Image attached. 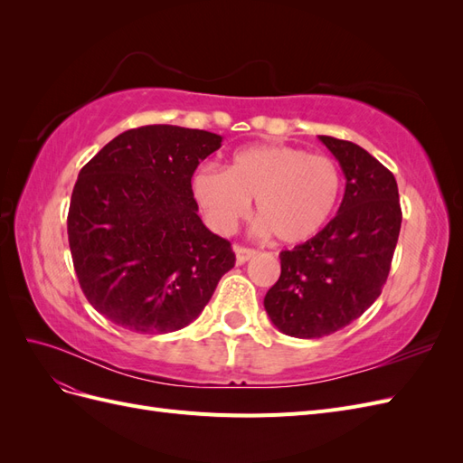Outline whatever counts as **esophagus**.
Here are the masks:
<instances>
[{"label":"esophagus","instance_id":"1","mask_svg":"<svg viewBox=\"0 0 463 463\" xmlns=\"http://www.w3.org/2000/svg\"><path fill=\"white\" fill-rule=\"evenodd\" d=\"M257 255L255 249H249V247H243V245H237L235 247V262L237 264H245L247 260H250Z\"/></svg>","mask_w":463,"mask_h":463}]
</instances>
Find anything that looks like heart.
Instances as JSON below:
<instances>
[{"label": "heart", "mask_w": 463, "mask_h": 463, "mask_svg": "<svg viewBox=\"0 0 463 463\" xmlns=\"http://www.w3.org/2000/svg\"><path fill=\"white\" fill-rule=\"evenodd\" d=\"M340 165L298 146L253 145L235 150L226 172L201 167L191 179L193 199L206 226L232 233L255 199L259 233L299 245L325 230L342 197Z\"/></svg>", "instance_id": "obj_1"}]
</instances>
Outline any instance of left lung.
Instances as JSON below:
<instances>
[{
  "mask_svg": "<svg viewBox=\"0 0 463 463\" xmlns=\"http://www.w3.org/2000/svg\"><path fill=\"white\" fill-rule=\"evenodd\" d=\"M345 175V193L318 235L279 253L282 274L264 298L274 326L313 340L359 318L381 296L402 226L390 170L349 141L320 135Z\"/></svg>",
  "mask_w": 463,
  "mask_h": 463,
  "instance_id": "1",
  "label": "left lung"
}]
</instances>
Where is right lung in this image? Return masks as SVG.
I'll use <instances>...</instances> for the list:
<instances>
[{
  "instance_id": "right-lung-1",
  "label": "right lung",
  "mask_w": 463,
  "mask_h": 463,
  "mask_svg": "<svg viewBox=\"0 0 463 463\" xmlns=\"http://www.w3.org/2000/svg\"><path fill=\"white\" fill-rule=\"evenodd\" d=\"M222 137L145 125L109 141L79 172L67 216L82 293L114 325L165 334L197 318L233 269L228 240L199 218L191 177Z\"/></svg>"
}]
</instances>
